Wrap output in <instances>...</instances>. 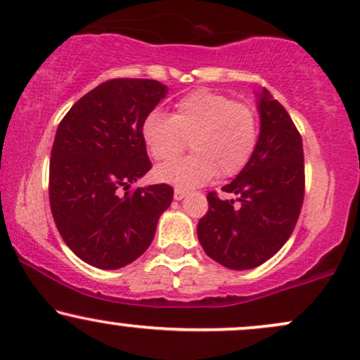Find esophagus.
<instances>
[{
	"instance_id": "34e87169",
	"label": "esophagus",
	"mask_w": 360,
	"mask_h": 360,
	"mask_svg": "<svg viewBox=\"0 0 360 360\" xmlns=\"http://www.w3.org/2000/svg\"><path fill=\"white\" fill-rule=\"evenodd\" d=\"M185 195H187V192L181 188H175V192H173V197H175V200H181Z\"/></svg>"
}]
</instances>
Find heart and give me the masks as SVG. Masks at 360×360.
I'll use <instances>...</instances> for the list:
<instances>
[{
  "label": "heart",
  "mask_w": 360,
  "mask_h": 360,
  "mask_svg": "<svg viewBox=\"0 0 360 360\" xmlns=\"http://www.w3.org/2000/svg\"><path fill=\"white\" fill-rule=\"evenodd\" d=\"M143 138L151 156L170 162L187 148L193 153L162 165L156 180L192 188L215 175L234 176L249 163L257 143V116L246 103L231 96L198 89L184 96L173 114L151 111L143 121Z\"/></svg>",
  "instance_id": "b5f03b06"
}]
</instances>
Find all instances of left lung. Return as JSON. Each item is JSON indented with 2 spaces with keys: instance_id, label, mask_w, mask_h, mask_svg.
Here are the masks:
<instances>
[{
  "instance_id": "obj_1",
  "label": "left lung",
  "mask_w": 360,
  "mask_h": 360,
  "mask_svg": "<svg viewBox=\"0 0 360 360\" xmlns=\"http://www.w3.org/2000/svg\"><path fill=\"white\" fill-rule=\"evenodd\" d=\"M261 131L246 167L222 190L207 193L209 210L197 236L207 256L229 269H252L266 263L288 240L305 197L303 143L286 109L263 89Z\"/></svg>"
}]
</instances>
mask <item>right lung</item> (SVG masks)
<instances>
[{
  "label": "right lung",
  "mask_w": 360,
  "mask_h": 360,
  "mask_svg": "<svg viewBox=\"0 0 360 360\" xmlns=\"http://www.w3.org/2000/svg\"><path fill=\"white\" fill-rule=\"evenodd\" d=\"M167 92L153 79H111L80 97L58 124L50 209L62 239L87 264L117 269L138 259L172 204L167 184L129 192L151 168L143 121Z\"/></svg>",
  "instance_id": "right-lung-1"
}]
</instances>
